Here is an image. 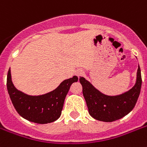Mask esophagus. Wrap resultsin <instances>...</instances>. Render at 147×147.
I'll return each instance as SVG.
<instances>
[{"mask_svg": "<svg viewBox=\"0 0 147 147\" xmlns=\"http://www.w3.org/2000/svg\"><path fill=\"white\" fill-rule=\"evenodd\" d=\"M83 74H84V71H83V70H82V69H78V70L76 71V75L78 76V77L82 76Z\"/></svg>", "mask_w": 147, "mask_h": 147, "instance_id": "34e87169", "label": "esophagus"}]
</instances>
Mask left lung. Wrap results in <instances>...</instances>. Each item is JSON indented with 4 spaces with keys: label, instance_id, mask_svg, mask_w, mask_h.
<instances>
[{
    "label": "left lung",
    "instance_id": "obj_1",
    "mask_svg": "<svg viewBox=\"0 0 147 147\" xmlns=\"http://www.w3.org/2000/svg\"><path fill=\"white\" fill-rule=\"evenodd\" d=\"M82 92L90 115L98 121L112 122L130 113L136 105L142 85L140 68L138 66L137 82L128 92L117 95L107 96L101 94L85 78H79Z\"/></svg>",
    "mask_w": 147,
    "mask_h": 147
}]
</instances>
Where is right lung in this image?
Listing matches in <instances>:
<instances>
[{
    "label": "right lung",
    "mask_w": 147,
    "mask_h": 147,
    "mask_svg": "<svg viewBox=\"0 0 147 147\" xmlns=\"http://www.w3.org/2000/svg\"><path fill=\"white\" fill-rule=\"evenodd\" d=\"M76 82L78 77L73 76L63 81L53 92L40 96H30L20 92L13 86L9 69L7 88L17 113L27 121L42 124L53 122L59 117L67 93L71 84Z\"/></svg>",
    "instance_id": "1"
}]
</instances>
